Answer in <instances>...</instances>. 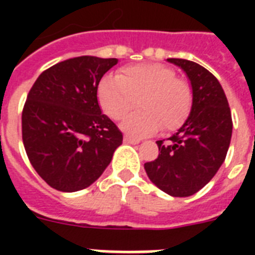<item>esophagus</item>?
<instances>
[{"instance_id": "34e87169", "label": "esophagus", "mask_w": 255, "mask_h": 255, "mask_svg": "<svg viewBox=\"0 0 255 255\" xmlns=\"http://www.w3.org/2000/svg\"><path fill=\"white\" fill-rule=\"evenodd\" d=\"M126 140H127V141H131V137H128V136H126Z\"/></svg>"}]
</instances>
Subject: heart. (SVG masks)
Wrapping results in <instances>:
<instances>
[{
	"instance_id": "heart-1",
	"label": "heart",
	"mask_w": 255,
	"mask_h": 255,
	"mask_svg": "<svg viewBox=\"0 0 255 255\" xmlns=\"http://www.w3.org/2000/svg\"><path fill=\"white\" fill-rule=\"evenodd\" d=\"M131 71L133 73H144V71H149L148 69L144 67H132ZM186 110V94L184 92L180 86L176 83V81L170 79L168 82L167 90H165V95L159 107V116H169L172 115L176 122L182 119V116L185 114Z\"/></svg>"
}]
</instances>
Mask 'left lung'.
<instances>
[{"mask_svg":"<svg viewBox=\"0 0 255 255\" xmlns=\"http://www.w3.org/2000/svg\"><path fill=\"white\" fill-rule=\"evenodd\" d=\"M116 63V58H71L45 70L30 88L22 141L30 164L54 189L77 192L91 185L123 143L96 96L102 77Z\"/></svg>","mask_w":255,"mask_h":255,"instance_id":"8db88e82","label":"left lung"}]
</instances>
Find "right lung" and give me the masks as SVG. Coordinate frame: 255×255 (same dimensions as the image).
Wrapping results in <instances>:
<instances>
[{"mask_svg": "<svg viewBox=\"0 0 255 255\" xmlns=\"http://www.w3.org/2000/svg\"><path fill=\"white\" fill-rule=\"evenodd\" d=\"M168 62L186 74L193 103L182 127L169 139L157 141V159L145 163L144 168L163 192L186 197L204 188L224 163L233 122L224 90L213 74L186 59Z\"/></svg>", "mask_w": 255, "mask_h": 255, "instance_id": "right-lung-1", "label": "right lung"}]
</instances>
